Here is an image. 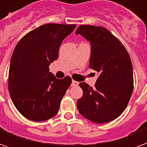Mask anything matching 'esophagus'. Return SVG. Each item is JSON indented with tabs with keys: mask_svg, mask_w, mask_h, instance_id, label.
Returning <instances> with one entry per match:
<instances>
[{
	"mask_svg": "<svg viewBox=\"0 0 147 147\" xmlns=\"http://www.w3.org/2000/svg\"><path fill=\"white\" fill-rule=\"evenodd\" d=\"M78 85H79L78 82L75 81V80H72V82H71V86H77Z\"/></svg>",
	"mask_w": 147,
	"mask_h": 147,
	"instance_id": "obj_1",
	"label": "esophagus"
}]
</instances>
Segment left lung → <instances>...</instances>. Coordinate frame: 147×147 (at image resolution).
I'll list each match as a JSON object with an SVG mask.
<instances>
[{"label":"left lung","mask_w":147,"mask_h":147,"mask_svg":"<svg viewBox=\"0 0 147 147\" xmlns=\"http://www.w3.org/2000/svg\"><path fill=\"white\" fill-rule=\"evenodd\" d=\"M76 33L90 42L89 67L99 75L94 87L80 83L83 94L77 101L78 110L94 123L110 122L122 114L132 94L130 56L120 40L105 27L81 25Z\"/></svg>","instance_id":"obj_1"}]
</instances>
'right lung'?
<instances>
[{
  "mask_svg": "<svg viewBox=\"0 0 147 147\" xmlns=\"http://www.w3.org/2000/svg\"><path fill=\"white\" fill-rule=\"evenodd\" d=\"M76 27L44 24L25 34L16 46L8 72V90L16 108L27 119L44 121L58 113L71 79H57L49 66L57 59L61 42Z\"/></svg>",
  "mask_w": 147,
  "mask_h": 147,
  "instance_id": "add662e5",
  "label": "right lung"
}]
</instances>
